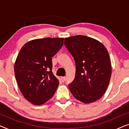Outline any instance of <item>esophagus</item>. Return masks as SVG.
I'll return each mask as SVG.
<instances>
[{
	"label": "esophagus",
	"mask_w": 129,
	"mask_h": 129,
	"mask_svg": "<svg viewBox=\"0 0 129 129\" xmlns=\"http://www.w3.org/2000/svg\"><path fill=\"white\" fill-rule=\"evenodd\" d=\"M61 80L62 82H64L65 80H66V77H61Z\"/></svg>",
	"instance_id": "obj_1"
}]
</instances>
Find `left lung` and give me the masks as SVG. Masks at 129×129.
Listing matches in <instances>:
<instances>
[{"mask_svg":"<svg viewBox=\"0 0 129 129\" xmlns=\"http://www.w3.org/2000/svg\"><path fill=\"white\" fill-rule=\"evenodd\" d=\"M64 45L76 63L75 79L69 84L70 92L84 103L100 99L106 91L112 75L107 49L98 40L83 35L65 38Z\"/></svg>","mask_w":129,"mask_h":129,"instance_id":"obj_1","label":"left lung"}]
</instances>
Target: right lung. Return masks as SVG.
Returning a JSON list of instances; mask_svg holds the SVG:
<instances>
[{
  "label": "right lung",
  "mask_w": 129,
  "mask_h": 129,
  "mask_svg": "<svg viewBox=\"0 0 129 129\" xmlns=\"http://www.w3.org/2000/svg\"><path fill=\"white\" fill-rule=\"evenodd\" d=\"M64 38L38 39L24 44L15 63L16 82L23 96L35 105L52 98L59 84L52 71V57L63 45Z\"/></svg>",
  "instance_id": "obj_1"
}]
</instances>
